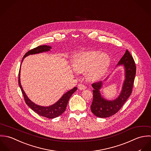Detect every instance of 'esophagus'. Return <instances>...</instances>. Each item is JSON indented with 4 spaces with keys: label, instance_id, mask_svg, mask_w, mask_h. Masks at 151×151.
<instances>
[{
    "label": "esophagus",
    "instance_id": "obj_1",
    "mask_svg": "<svg viewBox=\"0 0 151 151\" xmlns=\"http://www.w3.org/2000/svg\"><path fill=\"white\" fill-rule=\"evenodd\" d=\"M78 89L80 90H85L86 89V87L83 84H79L78 85Z\"/></svg>",
    "mask_w": 151,
    "mask_h": 151
}]
</instances>
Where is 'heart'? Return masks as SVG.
<instances>
[{
	"instance_id": "heart-1",
	"label": "heart",
	"mask_w": 151,
	"mask_h": 151,
	"mask_svg": "<svg viewBox=\"0 0 151 151\" xmlns=\"http://www.w3.org/2000/svg\"><path fill=\"white\" fill-rule=\"evenodd\" d=\"M110 62V57L106 53L89 51L79 55L73 62V67L78 72L86 71L87 78L91 81H96L104 74Z\"/></svg>"
}]
</instances>
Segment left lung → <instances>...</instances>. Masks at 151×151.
<instances>
[{
	"mask_svg": "<svg viewBox=\"0 0 151 151\" xmlns=\"http://www.w3.org/2000/svg\"><path fill=\"white\" fill-rule=\"evenodd\" d=\"M122 65L125 68V79L120 94L115 100H107L101 96L100 89L103 85L102 82L99 81L91 85L93 88V99L91 111L98 117L106 118L117 113L132 93L136 74V65L132 55L127 50L117 66Z\"/></svg>",
	"mask_w": 151,
	"mask_h": 151,
	"instance_id": "obj_1",
	"label": "left lung"
}]
</instances>
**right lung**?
<instances>
[{
	"label": "right lung",
	"mask_w": 151,
	"mask_h": 151,
	"mask_svg": "<svg viewBox=\"0 0 151 151\" xmlns=\"http://www.w3.org/2000/svg\"><path fill=\"white\" fill-rule=\"evenodd\" d=\"M50 49H51V46L40 45L36 48H34L29 51L27 52H26L23 58L22 61L25 57L29 56V55H32V54H38L43 52L49 51H50ZM20 77V69L19 73V85L21 89L22 92L23 94L26 103L29 106V107H30V109H31L34 112L37 113L38 115H40L42 117H44L48 119H54L61 115L65 111L66 106L68 104V102L70 96L78 89L76 87H75L72 89L67 91L60 97V99L57 102H56L55 104L50 106H48V107L41 106L35 104L28 98V97L24 91L21 85Z\"/></svg>",
	"instance_id": "add662e5"
}]
</instances>
